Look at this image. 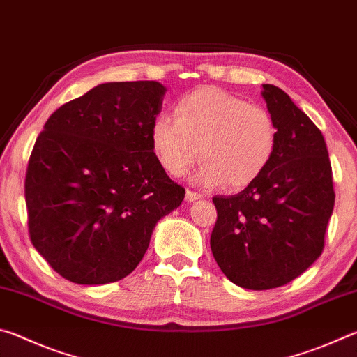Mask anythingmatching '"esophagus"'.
Instances as JSON below:
<instances>
[{"label":"esophagus","mask_w":357,"mask_h":357,"mask_svg":"<svg viewBox=\"0 0 357 357\" xmlns=\"http://www.w3.org/2000/svg\"><path fill=\"white\" fill-rule=\"evenodd\" d=\"M200 198H202L200 193H197V192H192V190H187V192H185V202H187V203L197 202V200H200Z\"/></svg>","instance_id":"1"}]
</instances>
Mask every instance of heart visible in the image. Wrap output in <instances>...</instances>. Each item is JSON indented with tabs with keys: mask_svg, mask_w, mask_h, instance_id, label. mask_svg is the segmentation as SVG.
I'll return each mask as SVG.
<instances>
[{
	"mask_svg": "<svg viewBox=\"0 0 357 357\" xmlns=\"http://www.w3.org/2000/svg\"><path fill=\"white\" fill-rule=\"evenodd\" d=\"M279 134L264 108L225 89L206 86L179 98L173 116L160 114L151 126V146L172 176H183L198 157L202 185L244 189L273 162Z\"/></svg>",
	"mask_w": 357,
	"mask_h": 357,
	"instance_id": "1",
	"label": "heart"
}]
</instances>
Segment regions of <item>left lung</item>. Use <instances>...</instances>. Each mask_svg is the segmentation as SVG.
<instances>
[{
    "label": "left lung",
    "mask_w": 357,
    "mask_h": 357,
    "mask_svg": "<svg viewBox=\"0 0 357 357\" xmlns=\"http://www.w3.org/2000/svg\"><path fill=\"white\" fill-rule=\"evenodd\" d=\"M279 143L271 165L236 195L213 198L211 250L222 273L245 289L294 280L317 261L334 209L328 148L312 119L274 84H263Z\"/></svg>",
    "instance_id": "left-lung-1"
}]
</instances>
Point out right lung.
<instances>
[{"label":"right lung","instance_id":"1","mask_svg":"<svg viewBox=\"0 0 357 357\" xmlns=\"http://www.w3.org/2000/svg\"><path fill=\"white\" fill-rule=\"evenodd\" d=\"M167 88L110 82L59 107L29 157V238L78 285L124 279L142 261L157 222L183 203L151 146Z\"/></svg>","mask_w":357,"mask_h":357}]
</instances>
